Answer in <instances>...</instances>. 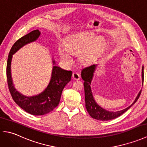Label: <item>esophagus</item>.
<instances>
[{"instance_id":"esophagus-1","label":"esophagus","mask_w":147,"mask_h":147,"mask_svg":"<svg viewBox=\"0 0 147 147\" xmlns=\"http://www.w3.org/2000/svg\"><path fill=\"white\" fill-rule=\"evenodd\" d=\"M72 77H73V79L74 80H78L80 79V74L76 73V72H74L73 74H72Z\"/></svg>"}]
</instances>
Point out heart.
I'll return each mask as SVG.
<instances>
[{"label": "heart", "mask_w": 147, "mask_h": 147, "mask_svg": "<svg viewBox=\"0 0 147 147\" xmlns=\"http://www.w3.org/2000/svg\"><path fill=\"white\" fill-rule=\"evenodd\" d=\"M92 40V36L84 34L69 39L65 43V49H61L59 55L65 62H70L72 57L70 55H80V59L84 64L92 62L98 55L103 44L100 38Z\"/></svg>", "instance_id": "heart-1"}]
</instances>
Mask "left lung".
I'll return each instance as SVG.
<instances>
[{
  "label": "left lung",
  "mask_w": 147,
  "mask_h": 147,
  "mask_svg": "<svg viewBox=\"0 0 147 147\" xmlns=\"http://www.w3.org/2000/svg\"><path fill=\"white\" fill-rule=\"evenodd\" d=\"M96 65L95 64L90 65L88 66L85 67L83 69L82 71V78L83 80H84V88H85V105L86 110L88 111V114L90 115L92 118L95 119L99 121H109L114 119L115 118L120 116L121 115L124 113L135 103L138 100L140 94H141L142 90L138 93V96H136L135 100L134 101L133 104L129 106L128 107L123 109V110L117 112H111L106 111L105 109H102L95 102L93 99L92 92L90 87V84L93 78V72L95 71ZM142 80L143 83L144 80V73H143V67L142 68Z\"/></svg>",
  "instance_id": "obj_1"
}]
</instances>
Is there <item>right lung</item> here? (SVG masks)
I'll list each match as a JSON object with an SVG mask.
<instances>
[{"mask_svg": "<svg viewBox=\"0 0 147 147\" xmlns=\"http://www.w3.org/2000/svg\"><path fill=\"white\" fill-rule=\"evenodd\" d=\"M40 35V31L36 30L18 40L12 45L9 52L6 68L7 85L14 101L24 111L34 115L46 114L57 107L60 102L62 90L67 83L71 81L72 76L71 71L64 70L59 67L54 66L49 85L40 94L28 97L16 90L12 83L11 74L12 55L24 45L35 41ZM53 62L54 64L55 62Z\"/></svg>", "mask_w": 147, "mask_h": 147, "instance_id": "right-lung-1", "label": "right lung"}]
</instances>
